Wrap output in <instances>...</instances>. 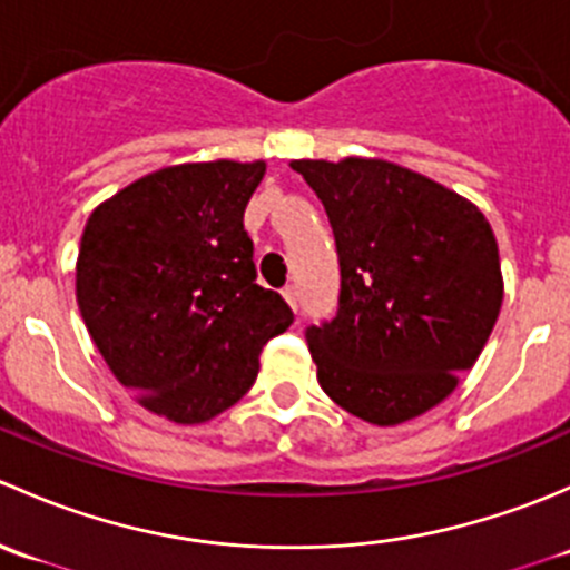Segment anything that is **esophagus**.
Wrapping results in <instances>:
<instances>
[{
	"instance_id": "1",
	"label": "esophagus",
	"mask_w": 570,
	"mask_h": 570,
	"mask_svg": "<svg viewBox=\"0 0 570 570\" xmlns=\"http://www.w3.org/2000/svg\"><path fill=\"white\" fill-rule=\"evenodd\" d=\"M283 298H285L287 304H291L293 309H296V304H298V293H296V287H293V285L283 287Z\"/></svg>"
}]
</instances>
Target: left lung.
<instances>
[{"mask_svg":"<svg viewBox=\"0 0 570 570\" xmlns=\"http://www.w3.org/2000/svg\"><path fill=\"white\" fill-rule=\"evenodd\" d=\"M340 257L337 315L307 328L321 390L371 425L439 406L478 362L502 307V268L483 210L384 161L298 158Z\"/></svg>","mask_w":570,"mask_h":570,"instance_id":"obj_1","label":"left lung"}]
</instances>
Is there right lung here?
Returning a JSON list of instances; mask_svg holds the SVG:
<instances>
[{"instance_id": "right-lung-1", "label": "right lung", "mask_w": 570, "mask_h": 570, "mask_svg": "<svg viewBox=\"0 0 570 570\" xmlns=\"http://www.w3.org/2000/svg\"><path fill=\"white\" fill-rule=\"evenodd\" d=\"M266 161L156 169L87 219L76 302L104 362L139 406L199 425L255 384L261 351L293 324L255 283L244 210Z\"/></svg>"}]
</instances>
